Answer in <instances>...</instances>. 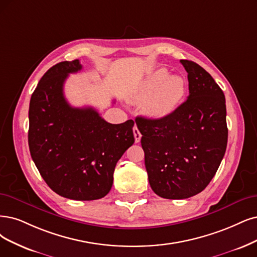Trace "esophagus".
<instances>
[{
  "instance_id": "esophagus-1",
  "label": "esophagus",
  "mask_w": 257,
  "mask_h": 257,
  "mask_svg": "<svg viewBox=\"0 0 257 257\" xmlns=\"http://www.w3.org/2000/svg\"><path fill=\"white\" fill-rule=\"evenodd\" d=\"M134 135H135V139H136V143H139V142L141 141L142 135H141V132H140V130L137 126L134 127Z\"/></svg>"
}]
</instances>
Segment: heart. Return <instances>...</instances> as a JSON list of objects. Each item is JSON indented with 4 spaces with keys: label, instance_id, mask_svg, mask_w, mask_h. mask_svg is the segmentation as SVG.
Instances as JSON below:
<instances>
[{
    "label": "heart",
    "instance_id": "heart-1",
    "mask_svg": "<svg viewBox=\"0 0 257 257\" xmlns=\"http://www.w3.org/2000/svg\"><path fill=\"white\" fill-rule=\"evenodd\" d=\"M185 82L179 76H169L166 69H158L148 75L135 95L137 100H145V111L153 117H164L182 100Z\"/></svg>",
    "mask_w": 257,
    "mask_h": 257
}]
</instances>
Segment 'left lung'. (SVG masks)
Masks as SVG:
<instances>
[{
    "label": "left lung",
    "instance_id": "obj_1",
    "mask_svg": "<svg viewBox=\"0 0 257 257\" xmlns=\"http://www.w3.org/2000/svg\"><path fill=\"white\" fill-rule=\"evenodd\" d=\"M180 62L187 72V99L164 117L136 118L149 184L165 199L201 193L219 167L227 143L222 90L202 66Z\"/></svg>",
    "mask_w": 257,
    "mask_h": 257
}]
</instances>
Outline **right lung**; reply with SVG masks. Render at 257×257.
Instances as JSON below:
<instances>
[{
	"label": "right lung",
	"instance_id": "obj_1",
	"mask_svg": "<svg viewBox=\"0 0 257 257\" xmlns=\"http://www.w3.org/2000/svg\"><path fill=\"white\" fill-rule=\"evenodd\" d=\"M82 69L79 60L47 71L35 89L28 118V146L35 165L53 191L78 201L106 196L117 161L135 143V121L110 123L91 108H74L63 84Z\"/></svg>",
	"mask_w": 257,
	"mask_h": 257
}]
</instances>
